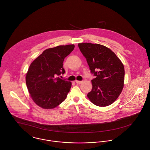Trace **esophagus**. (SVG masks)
Instances as JSON below:
<instances>
[{
    "label": "esophagus",
    "instance_id": "esophagus-1",
    "mask_svg": "<svg viewBox=\"0 0 150 150\" xmlns=\"http://www.w3.org/2000/svg\"><path fill=\"white\" fill-rule=\"evenodd\" d=\"M76 83H77V84H81L82 83H83V81H77V80H76Z\"/></svg>",
    "mask_w": 150,
    "mask_h": 150
}]
</instances>
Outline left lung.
I'll use <instances>...</instances> for the list:
<instances>
[{
    "label": "left lung",
    "mask_w": 150,
    "mask_h": 150,
    "mask_svg": "<svg viewBox=\"0 0 150 150\" xmlns=\"http://www.w3.org/2000/svg\"><path fill=\"white\" fill-rule=\"evenodd\" d=\"M79 48L86 58L91 73L93 88L87 97L98 106H106L118 98L123 88L125 69L114 52L98 44L81 43Z\"/></svg>",
    "instance_id": "obj_1"
}]
</instances>
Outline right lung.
Wrapping results in <instances>:
<instances>
[{"mask_svg":"<svg viewBox=\"0 0 150 150\" xmlns=\"http://www.w3.org/2000/svg\"><path fill=\"white\" fill-rule=\"evenodd\" d=\"M74 48V45H67L47 49L30 64L26 84L31 97L39 106L52 109L66 99L71 83L57 77L65 73L64 59Z\"/></svg>","mask_w":150,"mask_h":150,"instance_id":"add662e5","label":"right lung"}]
</instances>
